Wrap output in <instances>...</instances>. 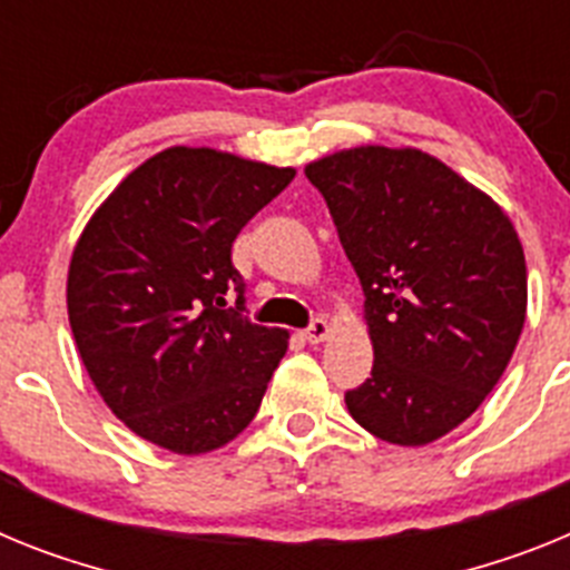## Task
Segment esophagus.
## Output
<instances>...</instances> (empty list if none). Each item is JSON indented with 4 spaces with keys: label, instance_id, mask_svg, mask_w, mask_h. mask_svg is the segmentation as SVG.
<instances>
[{
    "label": "esophagus",
    "instance_id": "1",
    "mask_svg": "<svg viewBox=\"0 0 570 570\" xmlns=\"http://www.w3.org/2000/svg\"><path fill=\"white\" fill-rule=\"evenodd\" d=\"M326 335H330V324H326L324 318H313L309 321V326L304 330V338L309 341V344H321Z\"/></svg>",
    "mask_w": 570,
    "mask_h": 570
}]
</instances>
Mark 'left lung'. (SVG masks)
Listing matches in <instances>:
<instances>
[{"instance_id": "left-lung-1", "label": "left lung", "mask_w": 570, "mask_h": 570, "mask_svg": "<svg viewBox=\"0 0 570 570\" xmlns=\"http://www.w3.org/2000/svg\"><path fill=\"white\" fill-rule=\"evenodd\" d=\"M364 289L373 373L346 410L402 448L435 442L502 379L528 306L517 229L415 148L361 146L306 166Z\"/></svg>"}]
</instances>
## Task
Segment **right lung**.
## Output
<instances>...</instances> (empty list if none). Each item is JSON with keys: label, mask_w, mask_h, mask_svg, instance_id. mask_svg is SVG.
I'll return each instance as SVG.
<instances>
[{"label": "right lung", "mask_w": 570, "mask_h": 570, "mask_svg": "<svg viewBox=\"0 0 570 570\" xmlns=\"http://www.w3.org/2000/svg\"><path fill=\"white\" fill-rule=\"evenodd\" d=\"M292 177L215 148H166L79 237L73 341L102 402L148 442L197 456L255 419L289 335L249 321L232 244Z\"/></svg>", "instance_id": "obj_1"}]
</instances>
